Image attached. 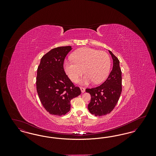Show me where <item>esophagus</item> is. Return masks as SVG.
<instances>
[{
	"instance_id": "esophagus-1",
	"label": "esophagus",
	"mask_w": 156,
	"mask_h": 156,
	"mask_svg": "<svg viewBox=\"0 0 156 156\" xmlns=\"http://www.w3.org/2000/svg\"><path fill=\"white\" fill-rule=\"evenodd\" d=\"M80 89H81V90L82 93L85 92V89L84 88H83V87H80Z\"/></svg>"
}]
</instances>
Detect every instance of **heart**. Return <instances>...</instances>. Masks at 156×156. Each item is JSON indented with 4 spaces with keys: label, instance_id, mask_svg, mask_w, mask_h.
<instances>
[{
    "label": "heart",
    "instance_id": "obj_1",
    "mask_svg": "<svg viewBox=\"0 0 156 156\" xmlns=\"http://www.w3.org/2000/svg\"><path fill=\"white\" fill-rule=\"evenodd\" d=\"M72 61L64 62V69L73 82L77 81L83 73L81 84L88 85L92 82L99 84L104 81L109 74L111 58L106 52L90 48H81L71 55Z\"/></svg>",
    "mask_w": 156,
    "mask_h": 156
}]
</instances>
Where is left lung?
<instances>
[{
  "label": "left lung",
  "instance_id": "obj_1",
  "mask_svg": "<svg viewBox=\"0 0 156 156\" xmlns=\"http://www.w3.org/2000/svg\"><path fill=\"white\" fill-rule=\"evenodd\" d=\"M109 52L113 59V68L107 80L99 87L85 90L91 96L88 110L97 116L111 112L122 93V72L119 59L110 50Z\"/></svg>",
  "mask_w": 156,
  "mask_h": 156
}]
</instances>
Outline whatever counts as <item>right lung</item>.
<instances>
[{"instance_id": "obj_1", "label": "right lung", "mask_w": 156, "mask_h": 156, "mask_svg": "<svg viewBox=\"0 0 156 156\" xmlns=\"http://www.w3.org/2000/svg\"><path fill=\"white\" fill-rule=\"evenodd\" d=\"M71 50V46L53 48L41 58L37 68V94L45 110L51 115H66L71 109V101L81 93L64 70V61Z\"/></svg>"}]
</instances>
